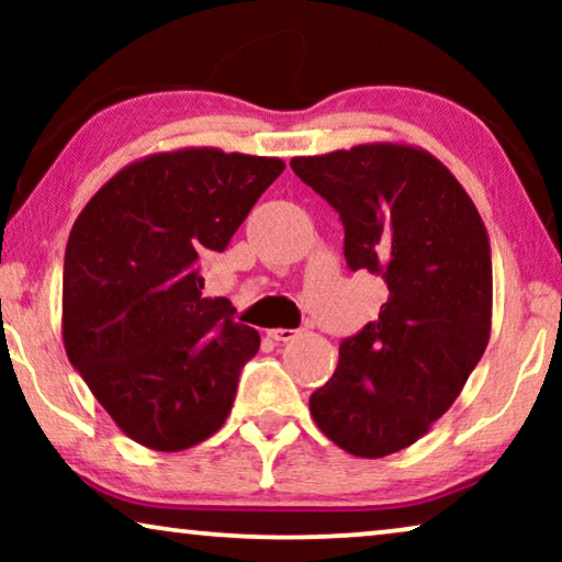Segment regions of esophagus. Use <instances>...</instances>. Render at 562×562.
<instances>
[{"label": "esophagus", "mask_w": 562, "mask_h": 562, "mask_svg": "<svg viewBox=\"0 0 562 562\" xmlns=\"http://www.w3.org/2000/svg\"><path fill=\"white\" fill-rule=\"evenodd\" d=\"M268 337H271V340H276V342H289V340H294V337H296V329L273 327V329H268Z\"/></svg>", "instance_id": "34e87169"}]
</instances>
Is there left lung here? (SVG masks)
Masks as SVG:
<instances>
[{"mask_svg": "<svg viewBox=\"0 0 562 562\" xmlns=\"http://www.w3.org/2000/svg\"><path fill=\"white\" fill-rule=\"evenodd\" d=\"M291 168L340 212L352 271L389 289L379 319L340 342L310 412L350 456H391L429 432L486 350V227L450 168L417 145L363 143L291 158Z\"/></svg>", "mask_w": 562, "mask_h": 562, "instance_id": "left-lung-1", "label": "left lung"}]
</instances>
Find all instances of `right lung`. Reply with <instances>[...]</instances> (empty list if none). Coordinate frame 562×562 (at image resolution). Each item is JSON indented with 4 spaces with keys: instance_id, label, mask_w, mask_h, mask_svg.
<instances>
[{
    "instance_id": "1",
    "label": "right lung",
    "mask_w": 562,
    "mask_h": 562,
    "mask_svg": "<svg viewBox=\"0 0 562 562\" xmlns=\"http://www.w3.org/2000/svg\"><path fill=\"white\" fill-rule=\"evenodd\" d=\"M281 158L220 148L153 153L76 217L64 260L66 356L130 440L158 452L204 442L233 409L260 335L204 296L199 260L222 252Z\"/></svg>"
}]
</instances>
